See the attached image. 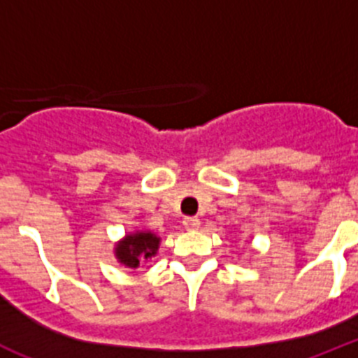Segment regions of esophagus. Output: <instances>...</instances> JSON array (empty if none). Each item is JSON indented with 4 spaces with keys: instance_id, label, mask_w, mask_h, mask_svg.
Wrapping results in <instances>:
<instances>
[{
    "instance_id": "1",
    "label": "esophagus",
    "mask_w": 358,
    "mask_h": 358,
    "mask_svg": "<svg viewBox=\"0 0 358 358\" xmlns=\"http://www.w3.org/2000/svg\"><path fill=\"white\" fill-rule=\"evenodd\" d=\"M182 226H185L188 231H195L199 229V226H201V220H199L197 217H186L185 220H182Z\"/></svg>"
}]
</instances>
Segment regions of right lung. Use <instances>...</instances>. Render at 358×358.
Segmentation results:
<instances>
[{
    "instance_id": "1",
    "label": "right lung",
    "mask_w": 358,
    "mask_h": 358,
    "mask_svg": "<svg viewBox=\"0 0 358 358\" xmlns=\"http://www.w3.org/2000/svg\"><path fill=\"white\" fill-rule=\"evenodd\" d=\"M161 238L150 231H136L116 243L115 255L120 264L129 268H138L141 262L156 256Z\"/></svg>"
}]
</instances>
